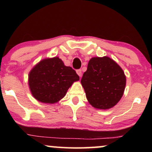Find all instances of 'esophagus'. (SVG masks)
<instances>
[{
	"label": "esophagus",
	"instance_id": "1",
	"mask_svg": "<svg viewBox=\"0 0 152 152\" xmlns=\"http://www.w3.org/2000/svg\"><path fill=\"white\" fill-rule=\"evenodd\" d=\"M77 73L80 77H82V70L81 69H78L77 70Z\"/></svg>",
	"mask_w": 152,
	"mask_h": 152
}]
</instances>
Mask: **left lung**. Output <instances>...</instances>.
I'll return each instance as SVG.
<instances>
[{
    "instance_id": "obj_1",
    "label": "left lung",
    "mask_w": 152,
    "mask_h": 152,
    "mask_svg": "<svg viewBox=\"0 0 152 152\" xmlns=\"http://www.w3.org/2000/svg\"><path fill=\"white\" fill-rule=\"evenodd\" d=\"M81 83L90 104L95 109H109L123 95L126 77L120 66L111 58L93 57Z\"/></svg>"
}]
</instances>
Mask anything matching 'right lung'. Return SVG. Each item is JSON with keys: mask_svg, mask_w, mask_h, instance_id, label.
Returning a JSON list of instances; mask_svg holds the SVG:
<instances>
[{"mask_svg": "<svg viewBox=\"0 0 152 152\" xmlns=\"http://www.w3.org/2000/svg\"><path fill=\"white\" fill-rule=\"evenodd\" d=\"M80 80L75 70L59 57L43 59L30 70L28 84L33 97L43 103L54 104L65 96L72 83Z\"/></svg>", "mask_w": 152, "mask_h": 152, "instance_id": "obj_1", "label": "right lung"}]
</instances>
